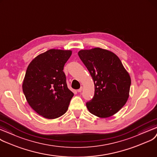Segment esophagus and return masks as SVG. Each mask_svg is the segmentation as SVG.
Returning <instances> with one entry per match:
<instances>
[{"label": "esophagus", "mask_w": 157, "mask_h": 157, "mask_svg": "<svg viewBox=\"0 0 157 157\" xmlns=\"http://www.w3.org/2000/svg\"><path fill=\"white\" fill-rule=\"evenodd\" d=\"M82 89H83V87H80V88L78 89L77 91H78V93H80L82 91Z\"/></svg>", "instance_id": "1"}]
</instances>
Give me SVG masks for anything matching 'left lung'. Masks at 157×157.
<instances>
[{
  "label": "left lung",
  "instance_id": "obj_1",
  "mask_svg": "<svg viewBox=\"0 0 157 157\" xmlns=\"http://www.w3.org/2000/svg\"><path fill=\"white\" fill-rule=\"evenodd\" d=\"M78 55L94 84L93 98L86 103L89 111L101 118L113 116L127 101L131 78L119 57L100 48L80 50Z\"/></svg>",
  "mask_w": 157,
  "mask_h": 157
}]
</instances>
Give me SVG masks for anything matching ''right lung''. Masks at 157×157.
<instances>
[{"mask_svg":"<svg viewBox=\"0 0 157 157\" xmlns=\"http://www.w3.org/2000/svg\"><path fill=\"white\" fill-rule=\"evenodd\" d=\"M71 53L50 49L36 57L27 67L22 85L24 94L32 109L47 119L66 113L73 96L63 71Z\"/></svg>","mask_w":157,"mask_h":157,"instance_id":"1","label":"right lung"}]
</instances>
